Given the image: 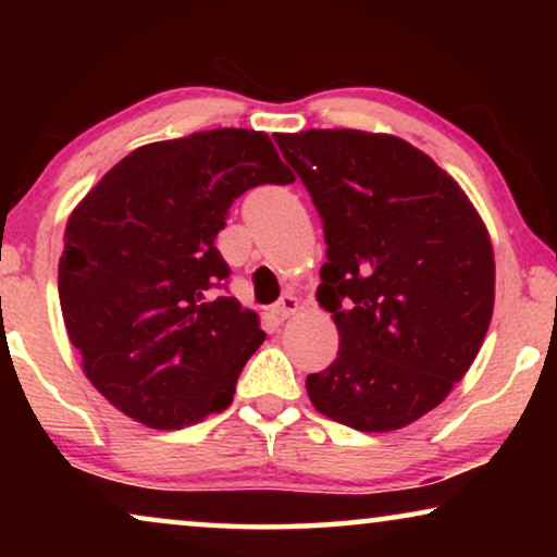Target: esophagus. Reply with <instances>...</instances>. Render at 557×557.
<instances>
[{
  "instance_id": "esophagus-1",
  "label": "esophagus",
  "mask_w": 557,
  "mask_h": 557,
  "mask_svg": "<svg viewBox=\"0 0 557 557\" xmlns=\"http://www.w3.org/2000/svg\"><path fill=\"white\" fill-rule=\"evenodd\" d=\"M296 309H299V299H296L294 294H284L276 304H273V314L281 319H288L292 314H296Z\"/></svg>"
}]
</instances>
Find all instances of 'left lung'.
Wrapping results in <instances>:
<instances>
[{
  "label": "left lung",
  "instance_id": "1",
  "mask_svg": "<svg viewBox=\"0 0 557 557\" xmlns=\"http://www.w3.org/2000/svg\"><path fill=\"white\" fill-rule=\"evenodd\" d=\"M273 139L322 218L317 299L339 330L309 398L355 431H398L444 403L479 355L494 311L490 233L463 189L398 136Z\"/></svg>",
  "mask_w": 557,
  "mask_h": 557
}]
</instances>
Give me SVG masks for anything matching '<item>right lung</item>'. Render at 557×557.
<instances>
[{"mask_svg": "<svg viewBox=\"0 0 557 557\" xmlns=\"http://www.w3.org/2000/svg\"><path fill=\"white\" fill-rule=\"evenodd\" d=\"M292 180L263 132L212 128L134 149L73 210L60 309L83 372L121 413L174 431L231 406L265 334L218 296L231 269L215 238L246 189Z\"/></svg>", "mask_w": 557, "mask_h": 557, "instance_id": "1", "label": "right lung"}]
</instances>
